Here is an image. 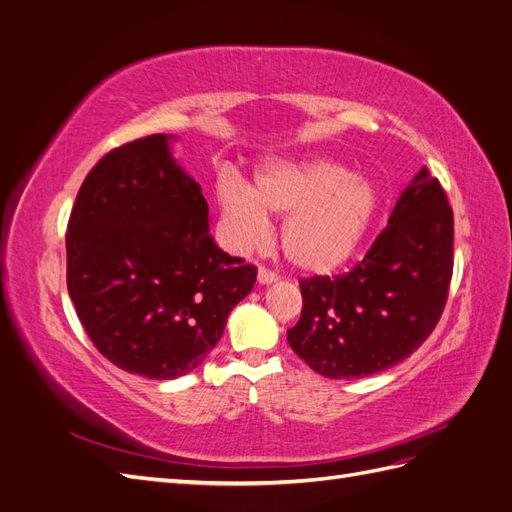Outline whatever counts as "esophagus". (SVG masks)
Wrapping results in <instances>:
<instances>
[{
    "instance_id": "esophagus-1",
    "label": "esophagus",
    "mask_w": 512,
    "mask_h": 512,
    "mask_svg": "<svg viewBox=\"0 0 512 512\" xmlns=\"http://www.w3.org/2000/svg\"><path fill=\"white\" fill-rule=\"evenodd\" d=\"M277 282V275L265 267L258 269V284H273Z\"/></svg>"
}]
</instances>
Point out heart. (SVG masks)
<instances>
[{
	"mask_svg": "<svg viewBox=\"0 0 512 512\" xmlns=\"http://www.w3.org/2000/svg\"><path fill=\"white\" fill-rule=\"evenodd\" d=\"M215 192L235 250H254L267 241L269 215L286 218L284 254L312 275L348 265L380 209V192L371 179L322 156L271 160L256 170L254 185L222 177Z\"/></svg>",
	"mask_w": 512,
	"mask_h": 512,
	"instance_id": "1",
	"label": "heart"
}]
</instances>
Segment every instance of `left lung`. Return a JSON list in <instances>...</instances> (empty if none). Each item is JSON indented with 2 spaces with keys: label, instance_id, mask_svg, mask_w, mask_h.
I'll return each instance as SVG.
<instances>
[{
  "label": "left lung",
  "instance_id": "left-lung-1",
  "mask_svg": "<svg viewBox=\"0 0 512 512\" xmlns=\"http://www.w3.org/2000/svg\"><path fill=\"white\" fill-rule=\"evenodd\" d=\"M451 277L453 209L423 168L359 265L346 275L301 280L303 309L288 344L320 376L378 374L431 335Z\"/></svg>",
  "mask_w": 512,
  "mask_h": 512
}]
</instances>
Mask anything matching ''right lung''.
Listing matches in <instances>:
<instances>
[{
  "mask_svg": "<svg viewBox=\"0 0 512 512\" xmlns=\"http://www.w3.org/2000/svg\"><path fill=\"white\" fill-rule=\"evenodd\" d=\"M151 134L91 168L70 213L68 294L94 346L130 374L175 380L220 342L256 267L209 235L200 185Z\"/></svg>",
  "mask_w": 512,
  "mask_h": 512,
  "instance_id": "1",
  "label": "right lung"
}]
</instances>
